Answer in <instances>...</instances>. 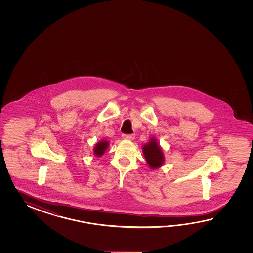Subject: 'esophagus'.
I'll use <instances>...</instances> for the list:
<instances>
[{
  "instance_id": "obj_1",
  "label": "esophagus",
  "mask_w": 253,
  "mask_h": 253,
  "mask_svg": "<svg viewBox=\"0 0 253 253\" xmlns=\"http://www.w3.org/2000/svg\"><path fill=\"white\" fill-rule=\"evenodd\" d=\"M122 137L126 140H133L134 138V134H124L122 135Z\"/></svg>"
}]
</instances>
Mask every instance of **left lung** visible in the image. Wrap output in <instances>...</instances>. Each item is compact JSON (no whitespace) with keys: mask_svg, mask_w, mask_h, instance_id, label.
<instances>
[{"mask_svg":"<svg viewBox=\"0 0 253 253\" xmlns=\"http://www.w3.org/2000/svg\"><path fill=\"white\" fill-rule=\"evenodd\" d=\"M143 153H144L145 160L151 168L161 167L164 162V155H163L161 147L157 144L156 140L151 138L150 142L144 145Z\"/></svg>","mask_w":253,"mask_h":253,"instance_id":"8db88e82","label":"left lung"}]
</instances>
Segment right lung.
I'll return each instance as SVG.
<instances>
[{"mask_svg":"<svg viewBox=\"0 0 253 253\" xmlns=\"http://www.w3.org/2000/svg\"><path fill=\"white\" fill-rule=\"evenodd\" d=\"M108 142L107 141H101L97 143L95 148H94V153L97 156H101L105 153L106 149L108 148Z\"/></svg>","mask_w":253,"mask_h":253,"instance_id":"obj_1","label":"right lung"}]
</instances>
